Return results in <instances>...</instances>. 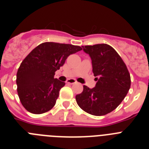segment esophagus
<instances>
[{
	"label": "esophagus",
	"mask_w": 149,
	"mask_h": 149,
	"mask_svg": "<svg viewBox=\"0 0 149 149\" xmlns=\"http://www.w3.org/2000/svg\"><path fill=\"white\" fill-rule=\"evenodd\" d=\"M67 83L69 84H74L77 83V81L75 80H74V79H68V81H67Z\"/></svg>",
	"instance_id": "1"
}]
</instances>
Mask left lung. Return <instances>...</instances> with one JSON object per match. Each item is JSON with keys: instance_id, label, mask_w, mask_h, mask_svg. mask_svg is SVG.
Wrapping results in <instances>:
<instances>
[{"instance_id": "left-lung-1", "label": "left lung", "mask_w": 149, "mask_h": 149, "mask_svg": "<svg viewBox=\"0 0 149 149\" xmlns=\"http://www.w3.org/2000/svg\"><path fill=\"white\" fill-rule=\"evenodd\" d=\"M92 60L97 81L94 88L84 86L76 95L78 106L91 115L104 116L121 104L131 86V77L121 56L107 44L82 46Z\"/></svg>"}]
</instances>
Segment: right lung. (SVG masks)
<instances>
[{"mask_svg":"<svg viewBox=\"0 0 149 149\" xmlns=\"http://www.w3.org/2000/svg\"><path fill=\"white\" fill-rule=\"evenodd\" d=\"M81 50L70 44L44 42L26 56L17 72L16 84L18 97L27 111L44 113L54 106L65 84L54 78L55 72L69 55Z\"/></svg>","mask_w":149,"mask_h":149,"instance_id":"1","label":"right lung"}]
</instances>
